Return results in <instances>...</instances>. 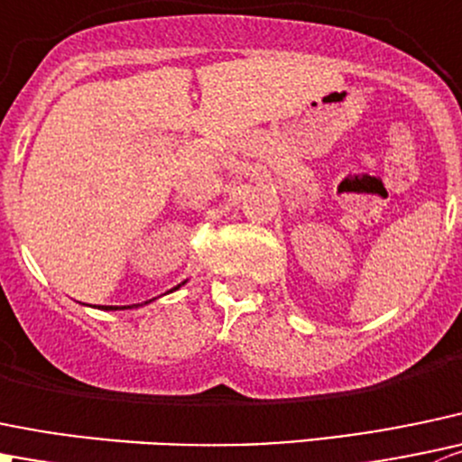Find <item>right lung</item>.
Listing matches in <instances>:
<instances>
[{
  "label": "right lung",
  "mask_w": 462,
  "mask_h": 462,
  "mask_svg": "<svg viewBox=\"0 0 462 462\" xmlns=\"http://www.w3.org/2000/svg\"><path fill=\"white\" fill-rule=\"evenodd\" d=\"M178 289V286H176ZM101 309H131V307H101Z\"/></svg>",
  "instance_id": "1"
}]
</instances>
